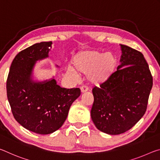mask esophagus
<instances>
[{"label": "esophagus", "mask_w": 160, "mask_h": 160, "mask_svg": "<svg viewBox=\"0 0 160 160\" xmlns=\"http://www.w3.org/2000/svg\"><path fill=\"white\" fill-rule=\"evenodd\" d=\"M80 89L81 91H82V93H85L88 91V87L86 86H82L80 87Z\"/></svg>", "instance_id": "obj_1"}]
</instances>
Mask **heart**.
<instances>
[{"mask_svg":"<svg viewBox=\"0 0 160 160\" xmlns=\"http://www.w3.org/2000/svg\"><path fill=\"white\" fill-rule=\"evenodd\" d=\"M117 59L111 53H103L96 50L81 52L72 60V69L68 73L71 75L87 76L91 84L99 86L108 81L114 74Z\"/></svg>","mask_w":160,"mask_h":160,"instance_id":"1","label":"heart"}]
</instances>
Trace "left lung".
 <instances>
[{"label": "left lung", "instance_id": "obj_1", "mask_svg": "<svg viewBox=\"0 0 160 160\" xmlns=\"http://www.w3.org/2000/svg\"><path fill=\"white\" fill-rule=\"evenodd\" d=\"M121 64L106 83L95 86L91 116L96 127L109 135L129 130L145 113L152 76L140 52L120 44Z\"/></svg>", "mask_w": 160, "mask_h": 160}]
</instances>
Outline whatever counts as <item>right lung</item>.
Listing matches in <instances>:
<instances>
[{"label": "right lung", "mask_w": 160, "mask_h": 160, "mask_svg": "<svg viewBox=\"0 0 160 160\" xmlns=\"http://www.w3.org/2000/svg\"><path fill=\"white\" fill-rule=\"evenodd\" d=\"M52 44L42 42L20 52L12 62L6 82L15 119L27 130L41 135L61 128L71 105L81 95L79 88H62L54 78L43 82L31 78L35 62L48 57Z\"/></svg>", "instance_id": "add662e5"}]
</instances>
